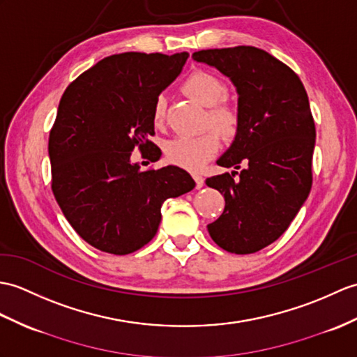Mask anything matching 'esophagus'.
<instances>
[{
    "label": "esophagus",
    "mask_w": 357,
    "mask_h": 357,
    "mask_svg": "<svg viewBox=\"0 0 357 357\" xmlns=\"http://www.w3.org/2000/svg\"><path fill=\"white\" fill-rule=\"evenodd\" d=\"M193 179L196 182V188H202L204 187V178L201 175H193Z\"/></svg>",
    "instance_id": "1"
}]
</instances>
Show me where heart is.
<instances>
[{
  "label": "heart",
  "mask_w": 357,
  "mask_h": 357,
  "mask_svg": "<svg viewBox=\"0 0 357 357\" xmlns=\"http://www.w3.org/2000/svg\"><path fill=\"white\" fill-rule=\"evenodd\" d=\"M182 91L193 100L208 106V123L223 138L231 139L237 135L242 115L238 106L225 98L227 86L219 77L202 70L193 71L182 84ZM164 119L165 97L161 94L153 100L152 121L156 128H161ZM219 147V135L214 130H206L199 135L170 139L164 147V155L169 162L182 169L199 170L218 153Z\"/></svg>",
  "instance_id": "obj_1"
}]
</instances>
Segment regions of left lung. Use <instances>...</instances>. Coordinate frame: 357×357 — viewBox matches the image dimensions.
I'll list each match as a JSON object with an SVG mask.
<instances>
[{"label": "left lung", "instance_id": "8db88e82", "mask_svg": "<svg viewBox=\"0 0 357 357\" xmlns=\"http://www.w3.org/2000/svg\"><path fill=\"white\" fill-rule=\"evenodd\" d=\"M192 57L233 80L242 115L218 164L243 169L205 181L225 197L208 233L222 250L252 254L284 233L310 193L317 129L307 93L292 68L251 45L201 50Z\"/></svg>", "mask_w": 357, "mask_h": 357}]
</instances>
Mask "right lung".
Listing matches in <instances>:
<instances>
[{
  "label": "right lung",
  "mask_w": 357,
  "mask_h": 357,
  "mask_svg": "<svg viewBox=\"0 0 357 357\" xmlns=\"http://www.w3.org/2000/svg\"><path fill=\"white\" fill-rule=\"evenodd\" d=\"M188 53L107 56L66 86L50 130L52 190L66 220L96 250L126 255L158 231L161 205L195 188L175 165L139 170L132 152L160 160L152 105ZM143 164V162H141Z\"/></svg>",
  "instance_id": "1"
}]
</instances>
